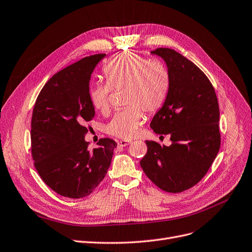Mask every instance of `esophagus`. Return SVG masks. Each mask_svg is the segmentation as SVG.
<instances>
[{
  "label": "esophagus",
  "instance_id": "1",
  "mask_svg": "<svg viewBox=\"0 0 252 252\" xmlns=\"http://www.w3.org/2000/svg\"><path fill=\"white\" fill-rule=\"evenodd\" d=\"M130 143H132V142H130V141H127V140H122V141H119L117 144H118V146H120V147H126V146L129 145Z\"/></svg>",
  "mask_w": 252,
  "mask_h": 252
}]
</instances>
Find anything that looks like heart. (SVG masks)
<instances>
[{"label":"heart","instance_id":"obj_1","mask_svg":"<svg viewBox=\"0 0 252 252\" xmlns=\"http://www.w3.org/2000/svg\"><path fill=\"white\" fill-rule=\"evenodd\" d=\"M103 73L107 83H93L89 99L95 110L106 112L111 90L125 87V105L107 126V132L117 138L132 139L143 122L142 109L153 113L166 99L169 76L166 68L157 61H146L139 54L123 52L105 63Z\"/></svg>","mask_w":252,"mask_h":252}]
</instances>
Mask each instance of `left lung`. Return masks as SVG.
<instances>
[{
	"label": "left lung",
	"mask_w": 252,
	"mask_h": 252,
	"mask_svg": "<svg viewBox=\"0 0 252 252\" xmlns=\"http://www.w3.org/2000/svg\"><path fill=\"white\" fill-rule=\"evenodd\" d=\"M150 53L165 61L169 76L166 100L150 127L170 134L172 144L145 141L147 153L140 165L160 189L181 192L205 176L220 150V107L210 80L192 62L170 48Z\"/></svg>",
	"instance_id": "obj_1"
}]
</instances>
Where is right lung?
<instances>
[{"label": "right lung", "instance_id": "1", "mask_svg": "<svg viewBox=\"0 0 252 252\" xmlns=\"http://www.w3.org/2000/svg\"><path fill=\"white\" fill-rule=\"evenodd\" d=\"M106 54H94L54 74L41 90L32 116V157L42 180L70 199L91 194L106 176L116 142L103 138L89 150L86 124L94 116L90 80Z\"/></svg>", "mask_w": 252, "mask_h": 252}]
</instances>
